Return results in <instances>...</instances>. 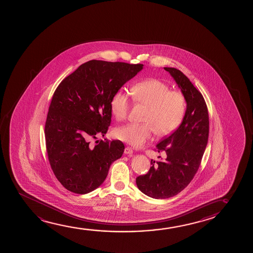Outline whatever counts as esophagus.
Segmentation results:
<instances>
[{
    "instance_id": "1",
    "label": "esophagus",
    "mask_w": 253,
    "mask_h": 253,
    "mask_svg": "<svg viewBox=\"0 0 253 253\" xmlns=\"http://www.w3.org/2000/svg\"><path fill=\"white\" fill-rule=\"evenodd\" d=\"M125 155H132L133 154V150H132L131 148L126 147L125 149Z\"/></svg>"
}]
</instances>
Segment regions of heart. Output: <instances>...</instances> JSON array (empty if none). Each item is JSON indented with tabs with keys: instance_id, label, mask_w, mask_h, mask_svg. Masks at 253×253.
<instances>
[{
	"instance_id": "b5f03b06",
	"label": "heart",
	"mask_w": 253,
	"mask_h": 253,
	"mask_svg": "<svg viewBox=\"0 0 253 253\" xmlns=\"http://www.w3.org/2000/svg\"><path fill=\"white\" fill-rule=\"evenodd\" d=\"M133 100L148 107L143 121L138 125L129 123L115 130V136L128 145L139 148L152 138L154 133L166 136L176 130L186 114V98L179 90L156 79L142 80L131 88ZM129 98L123 90H118L111 98V113L118 121L126 118L129 109Z\"/></svg>"
}]
</instances>
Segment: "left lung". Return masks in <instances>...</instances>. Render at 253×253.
Returning a JSON list of instances; mask_svg holds the SVG:
<instances>
[{"mask_svg": "<svg viewBox=\"0 0 253 253\" xmlns=\"http://www.w3.org/2000/svg\"><path fill=\"white\" fill-rule=\"evenodd\" d=\"M186 98L187 109L181 125L156 145L166 153L159 161L151 160L149 171L136 178L139 190L154 199L173 197L193 180L205 152L209 134V117L204 97L180 70L164 67Z\"/></svg>", "mask_w": 253, "mask_h": 253, "instance_id": "8db88e82", "label": "left lung"}]
</instances>
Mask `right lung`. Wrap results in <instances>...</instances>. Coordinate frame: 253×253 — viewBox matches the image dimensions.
<instances>
[{
	"label": "right lung",
	"instance_id": "right-lung-1",
	"mask_svg": "<svg viewBox=\"0 0 253 253\" xmlns=\"http://www.w3.org/2000/svg\"><path fill=\"white\" fill-rule=\"evenodd\" d=\"M142 64L90 60L66 77L52 96L45 125V146L56 178L67 190L85 194L107 177L121 158L119 140H101L111 125L112 95L142 71Z\"/></svg>",
	"mask_w": 253,
	"mask_h": 253
}]
</instances>
